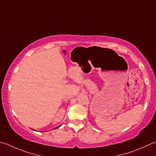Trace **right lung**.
Instances as JSON below:
<instances>
[{"label": "right lung", "mask_w": 156, "mask_h": 156, "mask_svg": "<svg viewBox=\"0 0 156 156\" xmlns=\"http://www.w3.org/2000/svg\"><path fill=\"white\" fill-rule=\"evenodd\" d=\"M59 126H61V125H60V126H57V127H56V128H55V129H57V128H59Z\"/></svg>", "instance_id": "obj_1"}]
</instances>
